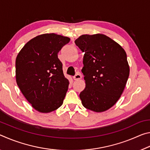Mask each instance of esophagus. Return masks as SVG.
Instances as JSON below:
<instances>
[{
    "mask_svg": "<svg viewBox=\"0 0 150 150\" xmlns=\"http://www.w3.org/2000/svg\"><path fill=\"white\" fill-rule=\"evenodd\" d=\"M81 79V75L79 74V73H77V74H75V76H73V79L77 81L79 79Z\"/></svg>",
    "mask_w": 150,
    "mask_h": 150,
    "instance_id": "1",
    "label": "esophagus"
}]
</instances>
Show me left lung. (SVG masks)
I'll use <instances>...</instances> for the list:
<instances>
[{
    "instance_id": "8db88e82",
    "label": "left lung",
    "mask_w": 150,
    "mask_h": 150,
    "mask_svg": "<svg viewBox=\"0 0 150 150\" xmlns=\"http://www.w3.org/2000/svg\"><path fill=\"white\" fill-rule=\"evenodd\" d=\"M75 43L85 52L81 71L86 87L79 95L82 105L96 112L108 110L120 98L129 77L125 51L103 34L82 35Z\"/></svg>"
}]
</instances>
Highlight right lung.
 Wrapping results in <instances>:
<instances>
[{
	"label": "right lung",
	"instance_id": "add662e5",
	"mask_svg": "<svg viewBox=\"0 0 150 150\" xmlns=\"http://www.w3.org/2000/svg\"><path fill=\"white\" fill-rule=\"evenodd\" d=\"M69 41L60 35L42 34L27 42L17 55V85L40 112H50L62 105L69 83L57 54Z\"/></svg>",
	"mask_w": 150,
	"mask_h": 150
}]
</instances>
